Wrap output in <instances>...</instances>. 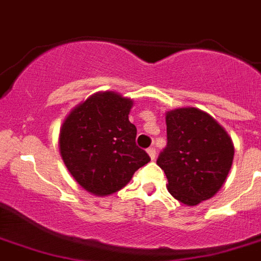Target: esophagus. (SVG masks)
<instances>
[{
	"mask_svg": "<svg viewBox=\"0 0 261 261\" xmlns=\"http://www.w3.org/2000/svg\"><path fill=\"white\" fill-rule=\"evenodd\" d=\"M147 154L150 155L151 160H154L155 159V149H154V147H149V149H147Z\"/></svg>",
	"mask_w": 261,
	"mask_h": 261,
	"instance_id": "1",
	"label": "esophagus"
}]
</instances>
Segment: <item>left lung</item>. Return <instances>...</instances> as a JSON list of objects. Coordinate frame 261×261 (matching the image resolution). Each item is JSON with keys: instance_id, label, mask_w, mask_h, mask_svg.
Segmentation results:
<instances>
[{"instance_id": "8db88e82", "label": "left lung", "mask_w": 261, "mask_h": 261, "mask_svg": "<svg viewBox=\"0 0 261 261\" xmlns=\"http://www.w3.org/2000/svg\"><path fill=\"white\" fill-rule=\"evenodd\" d=\"M165 120L168 143L157 165L167 174L169 194L187 206H196L221 190L234 146L225 128L202 110L177 108L167 112Z\"/></svg>"}]
</instances>
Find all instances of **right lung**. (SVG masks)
<instances>
[{
  "instance_id": "add662e5",
  "label": "right lung",
  "mask_w": 261,
  "mask_h": 261,
  "mask_svg": "<svg viewBox=\"0 0 261 261\" xmlns=\"http://www.w3.org/2000/svg\"><path fill=\"white\" fill-rule=\"evenodd\" d=\"M133 100L98 92L71 110L59 133V151L67 171L84 190L106 196L122 190L150 157L135 143L128 120Z\"/></svg>"
}]
</instances>
